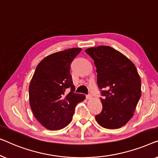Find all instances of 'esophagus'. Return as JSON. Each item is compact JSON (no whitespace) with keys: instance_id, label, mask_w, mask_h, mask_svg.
<instances>
[{"instance_id":"esophagus-1","label":"esophagus","mask_w":158,"mask_h":158,"mask_svg":"<svg viewBox=\"0 0 158 158\" xmlns=\"http://www.w3.org/2000/svg\"><path fill=\"white\" fill-rule=\"evenodd\" d=\"M86 98L87 99H91L92 98V95H90V94H88V95H86Z\"/></svg>"}]
</instances>
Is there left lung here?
I'll return each mask as SVG.
<instances>
[{"instance_id":"obj_1","label":"left lung","mask_w":158,"mask_h":158,"mask_svg":"<svg viewBox=\"0 0 158 158\" xmlns=\"http://www.w3.org/2000/svg\"><path fill=\"white\" fill-rule=\"evenodd\" d=\"M94 61L97 84L102 91L100 114L95 116L99 125L118 129L132 118L141 97V79L135 64L110 46L86 49Z\"/></svg>"}]
</instances>
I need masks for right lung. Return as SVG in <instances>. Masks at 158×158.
I'll list each match as a JSON object with an SVG mask.
<instances>
[{"label":"right lung","instance_id":"right-lung-1","mask_svg":"<svg viewBox=\"0 0 158 158\" xmlns=\"http://www.w3.org/2000/svg\"><path fill=\"white\" fill-rule=\"evenodd\" d=\"M81 51L72 48L48 55L38 64L31 80V108L37 120L48 130H59L67 126L75 106L86 98L84 94L74 93L70 74L71 63Z\"/></svg>","mask_w":158,"mask_h":158}]
</instances>
